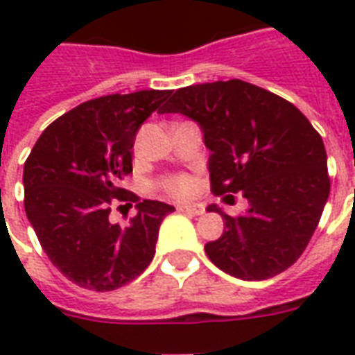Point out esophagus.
Wrapping results in <instances>:
<instances>
[{"label":"esophagus","mask_w":355,"mask_h":355,"mask_svg":"<svg viewBox=\"0 0 355 355\" xmlns=\"http://www.w3.org/2000/svg\"><path fill=\"white\" fill-rule=\"evenodd\" d=\"M178 210L186 211V214H191V216H202V214H205V206L202 205H182V206H178Z\"/></svg>","instance_id":"obj_1"}]
</instances>
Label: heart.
Returning <instances> with one entry per match:
<instances>
[{
  "label": "heart",
  "mask_w": 355,
  "mask_h": 355,
  "mask_svg": "<svg viewBox=\"0 0 355 355\" xmlns=\"http://www.w3.org/2000/svg\"><path fill=\"white\" fill-rule=\"evenodd\" d=\"M166 188L167 191H171L175 195H188L193 189V182L188 177H175L171 180H167Z\"/></svg>",
  "instance_id": "obj_1"
}]
</instances>
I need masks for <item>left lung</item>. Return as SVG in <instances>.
Instances as JSON below:
<instances>
[{"mask_svg": "<svg viewBox=\"0 0 355 355\" xmlns=\"http://www.w3.org/2000/svg\"><path fill=\"white\" fill-rule=\"evenodd\" d=\"M160 114L200 127L210 150L214 193H241L247 210L205 245L227 275L258 282L291 267L308 247L330 195L326 149L308 118L280 96L245 80H216L173 92Z\"/></svg>", "mask_w": 355, "mask_h": 355, "instance_id": "1", "label": "left lung"}]
</instances>
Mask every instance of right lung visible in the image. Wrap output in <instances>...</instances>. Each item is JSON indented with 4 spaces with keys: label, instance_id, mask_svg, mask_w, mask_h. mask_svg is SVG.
<instances>
[{
    "label": "right lung",
    "instance_id": "right-lung-1",
    "mask_svg": "<svg viewBox=\"0 0 355 355\" xmlns=\"http://www.w3.org/2000/svg\"><path fill=\"white\" fill-rule=\"evenodd\" d=\"M169 96L139 90L83 103L55 119L25 160L27 219L47 258L77 286L118 289L155 256L162 221L175 206L138 202L127 227L110 223L108 214L112 199L138 200L118 182L132 173L138 128Z\"/></svg>",
    "mask_w": 355,
    "mask_h": 355
}]
</instances>
